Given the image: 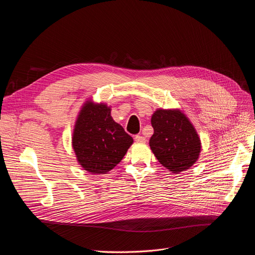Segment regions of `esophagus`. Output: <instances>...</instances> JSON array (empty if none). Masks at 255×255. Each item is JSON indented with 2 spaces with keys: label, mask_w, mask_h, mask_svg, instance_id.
I'll return each instance as SVG.
<instances>
[{
  "label": "esophagus",
  "mask_w": 255,
  "mask_h": 255,
  "mask_svg": "<svg viewBox=\"0 0 255 255\" xmlns=\"http://www.w3.org/2000/svg\"><path fill=\"white\" fill-rule=\"evenodd\" d=\"M134 141L138 143H144V142H146V139H145V137L141 136V134H137V136H134Z\"/></svg>",
  "instance_id": "1"
}]
</instances>
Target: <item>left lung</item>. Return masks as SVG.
<instances>
[{
  "label": "left lung",
  "instance_id": "left-lung-1",
  "mask_svg": "<svg viewBox=\"0 0 255 255\" xmlns=\"http://www.w3.org/2000/svg\"><path fill=\"white\" fill-rule=\"evenodd\" d=\"M149 141L157 160L174 174L191 168L201 152V139L188 117L179 109H157Z\"/></svg>",
  "mask_w": 255,
  "mask_h": 255
}]
</instances>
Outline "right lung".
<instances>
[{"label":"right lung","mask_w":255,"mask_h":255,"mask_svg":"<svg viewBox=\"0 0 255 255\" xmlns=\"http://www.w3.org/2000/svg\"><path fill=\"white\" fill-rule=\"evenodd\" d=\"M133 140L111 116L105 103L87 100L75 123L72 146L80 166L92 174H106L126 155Z\"/></svg>","instance_id":"obj_1"}]
</instances>
